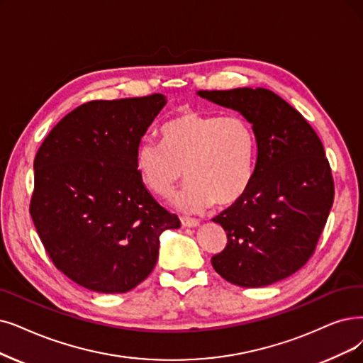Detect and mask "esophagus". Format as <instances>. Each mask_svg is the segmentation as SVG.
I'll return each mask as SVG.
<instances>
[{"label":"esophagus","mask_w":363,"mask_h":363,"mask_svg":"<svg viewBox=\"0 0 363 363\" xmlns=\"http://www.w3.org/2000/svg\"><path fill=\"white\" fill-rule=\"evenodd\" d=\"M180 222L184 228H196L199 225V220L196 219H192V217H180Z\"/></svg>","instance_id":"esophagus-1"}]
</instances>
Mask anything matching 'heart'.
Listing matches in <instances>:
<instances>
[{"instance_id":"1","label":"heart","mask_w":363,"mask_h":363,"mask_svg":"<svg viewBox=\"0 0 363 363\" xmlns=\"http://www.w3.org/2000/svg\"><path fill=\"white\" fill-rule=\"evenodd\" d=\"M161 144L143 141L135 168L149 191L167 196L184 176L189 179L174 204L196 213L235 202L250 184L256 137L250 123L238 114H206L184 110L167 121Z\"/></svg>"}]
</instances>
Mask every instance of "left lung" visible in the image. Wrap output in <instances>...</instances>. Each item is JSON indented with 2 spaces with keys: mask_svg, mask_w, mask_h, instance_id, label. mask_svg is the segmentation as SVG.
I'll return each instance as SVG.
<instances>
[{
  "mask_svg": "<svg viewBox=\"0 0 363 363\" xmlns=\"http://www.w3.org/2000/svg\"><path fill=\"white\" fill-rule=\"evenodd\" d=\"M252 123L257 157L247 191L213 222L226 230L217 274L241 287H264L295 274L313 256L333 202L325 149L303 116L264 88L198 91Z\"/></svg>",
  "mask_w": 363,
  "mask_h": 363,
  "instance_id": "8db88e82",
  "label": "left lung"
}]
</instances>
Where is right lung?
Masks as SVG:
<instances>
[{
	"mask_svg": "<svg viewBox=\"0 0 363 363\" xmlns=\"http://www.w3.org/2000/svg\"><path fill=\"white\" fill-rule=\"evenodd\" d=\"M162 94L91 101L68 113L34 159L30 213L55 267L99 294H125L153 271L159 237L180 228L135 168Z\"/></svg>",
	"mask_w": 363,
	"mask_h": 363,
	"instance_id": "add662e5",
	"label": "right lung"
}]
</instances>
